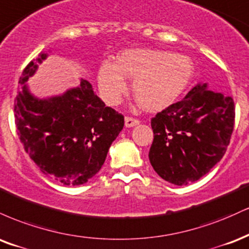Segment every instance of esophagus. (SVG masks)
<instances>
[{
  "label": "esophagus",
  "instance_id": "1",
  "mask_svg": "<svg viewBox=\"0 0 249 249\" xmlns=\"http://www.w3.org/2000/svg\"><path fill=\"white\" fill-rule=\"evenodd\" d=\"M139 124H140V121L137 119L129 118V116L124 118V124H125V127H127V128L134 127V125H137Z\"/></svg>",
  "mask_w": 249,
  "mask_h": 249
}]
</instances>
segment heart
Wrapping results in <instances>:
<instances>
[{
	"mask_svg": "<svg viewBox=\"0 0 249 249\" xmlns=\"http://www.w3.org/2000/svg\"><path fill=\"white\" fill-rule=\"evenodd\" d=\"M195 74L189 57L168 51L129 49L115 63L102 61L98 72L100 94L108 105H116L127 89L124 77L134 79L133 92L140 105L159 112L174 104Z\"/></svg>",
	"mask_w": 249,
	"mask_h": 249,
	"instance_id": "obj_1",
	"label": "heart"
}]
</instances>
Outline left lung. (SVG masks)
<instances>
[{"instance_id":"8db88e82","label":"left lung","mask_w":249,"mask_h":249,"mask_svg":"<svg viewBox=\"0 0 249 249\" xmlns=\"http://www.w3.org/2000/svg\"><path fill=\"white\" fill-rule=\"evenodd\" d=\"M231 96L197 84L183 100L151 119L154 141L149 160L160 177L188 185L223 159L234 127Z\"/></svg>"}]
</instances>
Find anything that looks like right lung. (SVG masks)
<instances>
[{
  "label": "right lung",
  "instance_id": "right-lung-1",
  "mask_svg": "<svg viewBox=\"0 0 249 249\" xmlns=\"http://www.w3.org/2000/svg\"><path fill=\"white\" fill-rule=\"evenodd\" d=\"M48 55L40 52L19 78L15 122L23 147L43 174L64 185H81L100 171L124 118L106 107L84 79L63 94H32L26 81Z\"/></svg>",
  "mask_w": 249,
  "mask_h": 249
}]
</instances>
